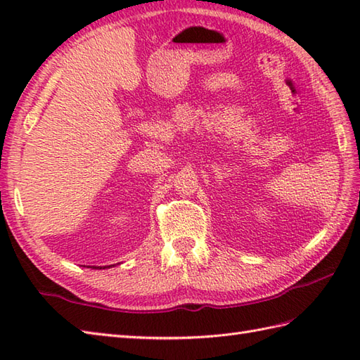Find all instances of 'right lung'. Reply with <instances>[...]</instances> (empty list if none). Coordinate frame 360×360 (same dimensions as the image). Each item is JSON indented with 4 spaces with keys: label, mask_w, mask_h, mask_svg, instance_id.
I'll use <instances>...</instances> for the list:
<instances>
[{
    "label": "right lung",
    "mask_w": 360,
    "mask_h": 360,
    "mask_svg": "<svg viewBox=\"0 0 360 360\" xmlns=\"http://www.w3.org/2000/svg\"><path fill=\"white\" fill-rule=\"evenodd\" d=\"M111 266H114V264H110V266H93V269H106V267H111Z\"/></svg>",
    "instance_id": "1"
}]
</instances>
